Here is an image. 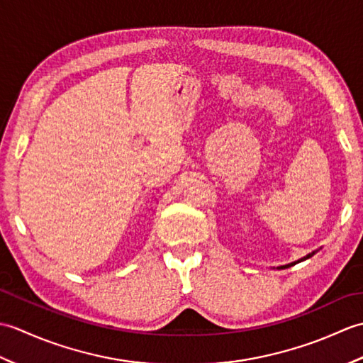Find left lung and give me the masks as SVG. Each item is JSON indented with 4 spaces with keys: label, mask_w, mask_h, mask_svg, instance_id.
I'll list each match as a JSON object with an SVG mask.
<instances>
[{
    "label": "left lung",
    "mask_w": 363,
    "mask_h": 363,
    "mask_svg": "<svg viewBox=\"0 0 363 363\" xmlns=\"http://www.w3.org/2000/svg\"><path fill=\"white\" fill-rule=\"evenodd\" d=\"M315 254V251L313 252H311V254H307L306 257H303V259H299V260H296V262H293V264H289V265H284V267H279V268H289V267H291V265H295V264H299V262H303V260H306V259H309V257H312Z\"/></svg>",
    "instance_id": "left-lung-1"
}]
</instances>
